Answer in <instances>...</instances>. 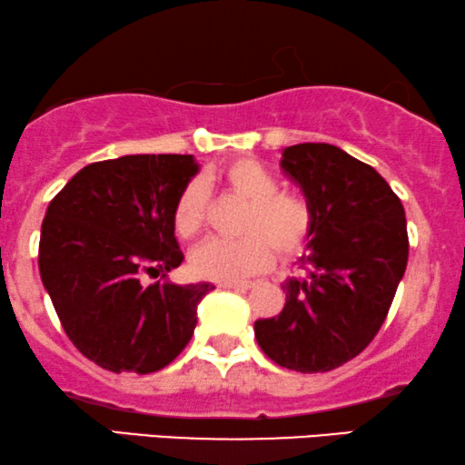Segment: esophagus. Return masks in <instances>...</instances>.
I'll list each match as a JSON object with an SVG mask.
<instances>
[{
    "label": "esophagus",
    "instance_id": "34e87169",
    "mask_svg": "<svg viewBox=\"0 0 465 465\" xmlns=\"http://www.w3.org/2000/svg\"><path fill=\"white\" fill-rule=\"evenodd\" d=\"M221 288H225V290H249V288H253V283H251V282H225V283H221Z\"/></svg>",
    "mask_w": 465,
    "mask_h": 465
}]
</instances>
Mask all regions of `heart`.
<instances>
[{"label": "heart", "instance_id": "b5f03b06", "mask_svg": "<svg viewBox=\"0 0 465 465\" xmlns=\"http://www.w3.org/2000/svg\"><path fill=\"white\" fill-rule=\"evenodd\" d=\"M218 182L236 197L249 201L240 221L242 238H214L190 255V271L210 282H240L262 272L279 255H292L312 233L310 203L294 193L279 190L275 173L255 158H238L223 166ZM208 214V193L199 179L183 186L173 208V227L183 240L203 229Z\"/></svg>", "mask_w": 465, "mask_h": 465}]
</instances>
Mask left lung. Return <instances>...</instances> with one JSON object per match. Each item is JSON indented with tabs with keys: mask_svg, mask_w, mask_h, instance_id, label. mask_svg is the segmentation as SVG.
<instances>
[{
	"mask_svg": "<svg viewBox=\"0 0 465 465\" xmlns=\"http://www.w3.org/2000/svg\"><path fill=\"white\" fill-rule=\"evenodd\" d=\"M279 164L312 208L307 275L282 283L286 305L255 321V338L279 366L327 372L360 355L388 316L410 255L405 210L372 166L333 144H292Z\"/></svg>",
	"mask_w": 465,
	"mask_h": 465,
	"instance_id": "obj_1",
	"label": "left lung"
}]
</instances>
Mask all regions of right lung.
Returning <instances> with one entry per match:
<instances>
[{
	"label": "right lung",
	"instance_id": "add662e5",
	"mask_svg": "<svg viewBox=\"0 0 465 465\" xmlns=\"http://www.w3.org/2000/svg\"><path fill=\"white\" fill-rule=\"evenodd\" d=\"M199 173L194 155L94 162L69 179L41 227L38 271L66 335L110 372L169 366L190 342L212 283H144L183 262L173 208Z\"/></svg>",
	"mask_w": 465,
	"mask_h": 465
}]
</instances>
